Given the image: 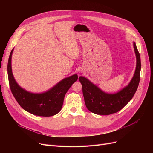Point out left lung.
<instances>
[{
	"instance_id": "left-lung-1",
	"label": "left lung",
	"mask_w": 153,
	"mask_h": 153,
	"mask_svg": "<svg viewBox=\"0 0 153 153\" xmlns=\"http://www.w3.org/2000/svg\"><path fill=\"white\" fill-rule=\"evenodd\" d=\"M133 47L136 58L134 74L129 84L118 92L114 94L105 92L86 77H79L82 86L85 105L90 111L97 115H110L122 110L131 100L138 89L141 71L140 55L134 42Z\"/></svg>"
}]
</instances>
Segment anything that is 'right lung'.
Instances as JSON below:
<instances>
[{
	"label": "right lung",
	"instance_id": "1",
	"mask_svg": "<svg viewBox=\"0 0 153 153\" xmlns=\"http://www.w3.org/2000/svg\"><path fill=\"white\" fill-rule=\"evenodd\" d=\"M9 56L7 72L10 90L21 107L29 113L41 117L53 116L61 111L66 92L78 79L76 74L63 79L48 91L32 93L21 87L16 82L12 70V56Z\"/></svg>",
	"mask_w": 153,
	"mask_h": 153
}]
</instances>
